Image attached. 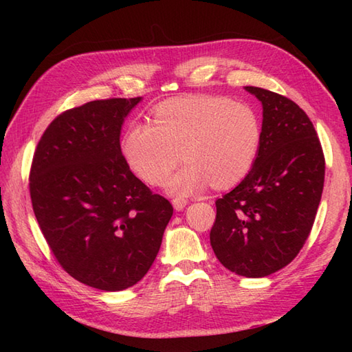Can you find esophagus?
I'll return each mask as SVG.
<instances>
[{
    "label": "esophagus",
    "instance_id": "obj_1",
    "mask_svg": "<svg viewBox=\"0 0 352 352\" xmlns=\"http://www.w3.org/2000/svg\"><path fill=\"white\" fill-rule=\"evenodd\" d=\"M172 206H174V208L177 212H182L183 208L188 206V201L183 199V198H175L174 201H172Z\"/></svg>",
    "mask_w": 352,
    "mask_h": 352
}]
</instances>
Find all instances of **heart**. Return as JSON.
<instances>
[{
	"mask_svg": "<svg viewBox=\"0 0 352 352\" xmlns=\"http://www.w3.org/2000/svg\"><path fill=\"white\" fill-rule=\"evenodd\" d=\"M260 142V119L248 104L193 95L162 102L151 124H130L121 151L134 174L154 186L177 168L183 154L188 164L164 182V190L189 197L210 184H237L256 163Z\"/></svg>",
	"mask_w": 352,
	"mask_h": 352,
	"instance_id": "heart-1",
	"label": "heart"
}]
</instances>
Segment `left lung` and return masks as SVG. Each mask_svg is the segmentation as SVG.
<instances>
[{"instance_id": "obj_1", "label": "left lung", "mask_w": 352, "mask_h": 352, "mask_svg": "<svg viewBox=\"0 0 352 352\" xmlns=\"http://www.w3.org/2000/svg\"><path fill=\"white\" fill-rule=\"evenodd\" d=\"M261 102L256 163L216 199L210 245L237 275L261 278L294 260L307 241L324 189L325 160L309 116L283 95L245 86Z\"/></svg>"}]
</instances>
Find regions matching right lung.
<instances>
[{
	"mask_svg": "<svg viewBox=\"0 0 352 352\" xmlns=\"http://www.w3.org/2000/svg\"><path fill=\"white\" fill-rule=\"evenodd\" d=\"M140 101L98 100L57 116L30 172L33 210L52 254L74 278L106 292L144 278L174 212L121 151L124 121Z\"/></svg>",
	"mask_w": 352,
	"mask_h": 352,
	"instance_id": "add662e5",
	"label": "right lung"
}]
</instances>
